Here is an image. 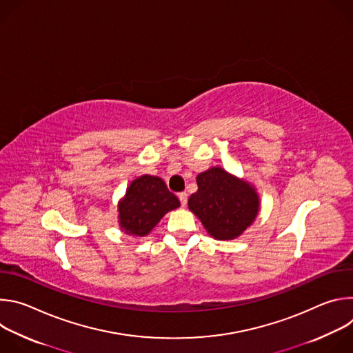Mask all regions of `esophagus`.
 I'll return each mask as SVG.
<instances>
[{
    "mask_svg": "<svg viewBox=\"0 0 353 353\" xmlns=\"http://www.w3.org/2000/svg\"><path fill=\"white\" fill-rule=\"evenodd\" d=\"M177 196H179V199H180V204H181V207H185L187 205V198H188V194L187 192H179L177 194Z\"/></svg>",
    "mask_w": 353,
    "mask_h": 353,
    "instance_id": "1",
    "label": "esophagus"
}]
</instances>
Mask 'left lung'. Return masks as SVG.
Listing matches in <instances>:
<instances>
[{
  "label": "left lung",
  "instance_id": "left-lung-1",
  "mask_svg": "<svg viewBox=\"0 0 353 353\" xmlns=\"http://www.w3.org/2000/svg\"><path fill=\"white\" fill-rule=\"evenodd\" d=\"M198 191L188 198V208L218 240L234 239L253 223L259 196L253 187L221 168L196 176Z\"/></svg>",
  "mask_w": 353,
  "mask_h": 353
}]
</instances>
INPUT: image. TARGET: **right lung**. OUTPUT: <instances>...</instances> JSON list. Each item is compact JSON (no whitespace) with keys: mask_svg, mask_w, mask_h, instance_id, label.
<instances>
[{"mask_svg":"<svg viewBox=\"0 0 353 353\" xmlns=\"http://www.w3.org/2000/svg\"><path fill=\"white\" fill-rule=\"evenodd\" d=\"M180 207L179 198L165 181L155 176H141L127 190L119 205L120 226L128 234L145 236L172 210Z\"/></svg>","mask_w":353,"mask_h":353,"instance_id":"right-lung-1","label":"right lung"}]
</instances>
